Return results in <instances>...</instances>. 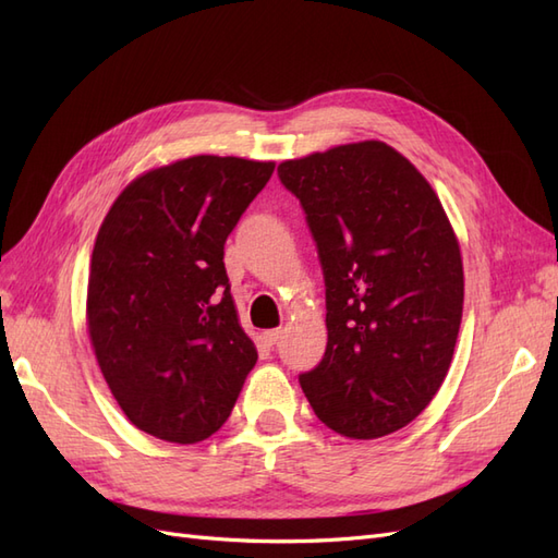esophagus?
I'll return each instance as SVG.
<instances>
[{
	"mask_svg": "<svg viewBox=\"0 0 558 558\" xmlns=\"http://www.w3.org/2000/svg\"><path fill=\"white\" fill-rule=\"evenodd\" d=\"M280 337H282V329H266V331L262 333V339H264L266 345H276Z\"/></svg>",
	"mask_w": 558,
	"mask_h": 558,
	"instance_id": "obj_1",
	"label": "esophagus"
}]
</instances>
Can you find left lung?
Masks as SVG:
<instances>
[{
    "instance_id": "8db88e82",
    "label": "left lung",
    "mask_w": 558,
    "mask_h": 558,
    "mask_svg": "<svg viewBox=\"0 0 558 558\" xmlns=\"http://www.w3.org/2000/svg\"><path fill=\"white\" fill-rule=\"evenodd\" d=\"M327 288V350L299 376L315 416L350 439L409 425L449 374L463 317V257L447 210L380 140L290 158Z\"/></svg>"
}]
</instances>
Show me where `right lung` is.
Segmentation results:
<instances>
[{
  "label": "right lung",
  "instance_id": "1",
  "mask_svg": "<svg viewBox=\"0 0 558 558\" xmlns=\"http://www.w3.org/2000/svg\"><path fill=\"white\" fill-rule=\"evenodd\" d=\"M274 168L238 156L180 158L142 172L102 219L86 327L111 395L142 433L172 444L208 439L257 364L225 243Z\"/></svg>",
  "mask_w": 558,
  "mask_h": 558
}]
</instances>
